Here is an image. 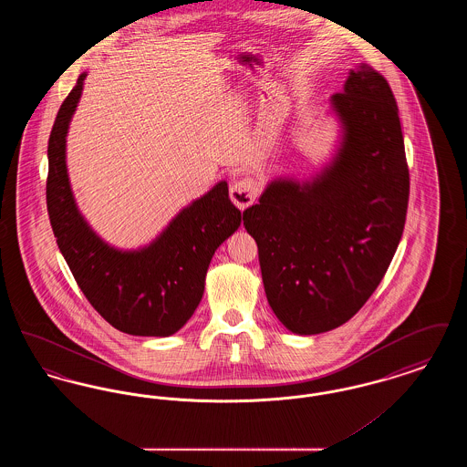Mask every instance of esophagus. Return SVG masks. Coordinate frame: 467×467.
I'll list each match as a JSON object with an SVG mask.
<instances>
[{"mask_svg":"<svg viewBox=\"0 0 467 467\" xmlns=\"http://www.w3.org/2000/svg\"><path fill=\"white\" fill-rule=\"evenodd\" d=\"M257 192H259V185H257V182L254 180V178H244V180H240V182H236L233 187H231V191H229V196H231V201L240 208V210H244V208H248L255 198H257Z\"/></svg>","mask_w":467,"mask_h":467,"instance_id":"obj_1","label":"esophagus"}]
</instances>
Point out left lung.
I'll return each instance as SVG.
<instances>
[{"label": "left lung", "mask_w": 467, "mask_h": 467, "mask_svg": "<svg viewBox=\"0 0 467 467\" xmlns=\"http://www.w3.org/2000/svg\"><path fill=\"white\" fill-rule=\"evenodd\" d=\"M331 109L343 133L333 162L310 182L273 180L244 213L267 303L296 334L331 331L364 306L406 223L410 171L389 82L360 65Z\"/></svg>", "instance_id": "obj_1"}]
</instances>
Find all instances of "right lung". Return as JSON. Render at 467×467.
Returning a JSON list of instances; mask_svg holds the SVG:
<instances>
[{
  "instance_id": "1",
  "label": "right lung",
  "mask_w": 467,
  "mask_h": 467,
  "mask_svg": "<svg viewBox=\"0 0 467 467\" xmlns=\"http://www.w3.org/2000/svg\"><path fill=\"white\" fill-rule=\"evenodd\" d=\"M67 94L48 138L47 210L57 246L77 284L115 329L166 337L198 308L210 261L242 223L227 182L183 208L149 246L119 250L105 244L77 208L67 170V134L84 80Z\"/></svg>"
}]
</instances>
